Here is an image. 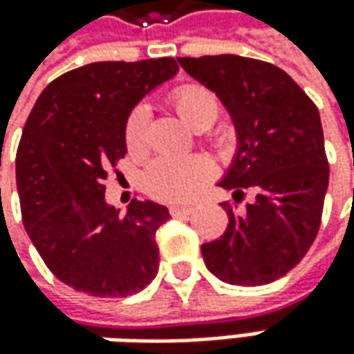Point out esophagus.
Instances as JSON below:
<instances>
[{"instance_id":"esophagus-1","label":"esophagus","mask_w":354,"mask_h":354,"mask_svg":"<svg viewBox=\"0 0 354 354\" xmlns=\"http://www.w3.org/2000/svg\"><path fill=\"white\" fill-rule=\"evenodd\" d=\"M192 212H194V205H170V214L174 215V217H176V215H189L192 214Z\"/></svg>"}]
</instances>
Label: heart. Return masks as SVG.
Returning a JSON list of instances; mask_svg holds the SVG:
<instances>
[{"label":"heart","mask_w":354,"mask_h":354,"mask_svg":"<svg viewBox=\"0 0 354 354\" xmlns=\"http://www.w3.org/2000/svg\"><path fill=\"white\" fill-rule=\"evenodd\" d=\"M174 107L189 127L201 131L212 127L219 115V102L214 93L201 86L188 84L172 93ZM125 142L131 154H142L149 142V109L137 105L125 123ZM215 174V168L205 156H162L154 160L147 172L151 194L166 201L192 200L205 182Z\"/></svg>","instance_id":"heart-1"}]
</instances>
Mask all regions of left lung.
<instances>
[{
    "label": "left lung",
    "mask_w": 354,
    "mask_h": 354,
    "mask_svg": "<svg viewBox=\"0 0 354 354\" xmlns=\"http://www.w3.org/2000/svg\"><path fill=\"white\" fill-rule=\"evenodd\" d=\"M217 95L237 149L217 186L252 201L223 203L225 233L201 245L207 270L233 286H262L290 272L319 231L329 186L319 111L282 68L237 55L178 58Z\"/></svg>",
    "instance_id": "8db88e82"
}]
</instances>
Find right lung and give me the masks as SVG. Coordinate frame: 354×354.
<instances>
[{
	"label": "right lung",
	"mask_w": 354,
	"mask_h": 354,
	"mask_svg": "<svg viewBox=\"0 0 354 354\" xmlns=\"http://www.w3.org/2000/svg\"><path fill=\"white\" fill-rule=\"evenodd\" d=\"M176 72L174 58L86 64L53 80L25 123L15 160L23 225L50 272L78 292L127 298L158 272L168 207L133 200L121 214L104 180L127 153L129 113Z\"/></svg>",
	"instance_id": "1"
}]
</instances>
